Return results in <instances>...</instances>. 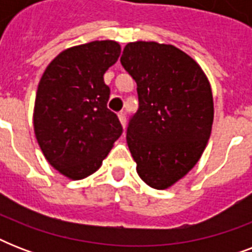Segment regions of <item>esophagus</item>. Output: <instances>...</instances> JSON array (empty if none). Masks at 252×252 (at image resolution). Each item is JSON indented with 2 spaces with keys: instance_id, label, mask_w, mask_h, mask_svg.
<instances>
[{
  "instance_id": "obj_1",
  "label": "esophagus",
  "mask_w": 252,
  "mask_h": 252,
  "mask_svg": "<svg viewBox=\"0 0 252 252\" xmlns=\"http://www.w3.org/2000/svg\"><path fill=\"white\" fill-rule=\"evenodd\" d=\"M119 120H120V123H122L123 128H126V114L124 112H119Z\"/></svg>"
}]
</instances>
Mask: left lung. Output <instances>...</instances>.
<instances>
[{
    "mask_svg": "<svg viewBox=\"0 0 252 252\" xmlns=\"http://www.w3.org/2000/svg\"><path fill=\"white\" fill-rule=\"evenodd\" d=\"M120 61L137 84L140 103L126 144L140 178L166 189L197 163L211 137V84L200 65L171 44L128 43Z\"/></svg>",
    "mask_w": 252,
    "mask_h": 252,
    "instance_id": "left-lung-1",
    "label": "left lung"
}]
</instances>
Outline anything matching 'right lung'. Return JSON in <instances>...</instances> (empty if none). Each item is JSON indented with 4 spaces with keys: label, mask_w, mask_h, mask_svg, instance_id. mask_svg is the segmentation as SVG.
Listing matches in <instances>:
<instances>
[{
    "label": "right lung",
    "mask_w": 252,
    "mask_h": 252,
    "mask_svg": "<svg viewBox=\"0 0 252 252\" xmlns=\"http://www.w3.org/2000/svg\"><path fill=\"white\" fill-rule=\"evenodd\" d=\"M118 41L95 40L59 53L43 73L33 107V130L45 159L69 179L94 174L123 132L107 108L103 76L118 61Z\"/></svg>",
    "instance_id": "add662e5"
}]
</instances>
